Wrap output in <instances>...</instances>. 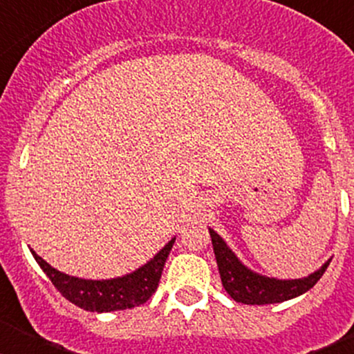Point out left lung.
<instances>
[{"label": "left lung", "instance_id": "left-lung-1", "mask_svg": "<svg viewBox=\"0 0 354 354\" xmlns=\"http://www.w3.org/2000/svg\"><path fill=\"white\" fill-rule=\"evenodd\" d=\"M209 234H211L214 257L218 262L225 290L230 298L236 299L237 303H245V305H271V303H282L296 298V296H301L317 283L331 261L328 259L317 271L308 277L296 278V280H278V278L259 274L246 268L237 259L236 253L228 248L220 234H216L212 228H209Z\"/></svg>", "mask_w": 354, "mask_h": 354}]
</instances>
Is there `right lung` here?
Returning a JSON list of instances; mask_svg holds the SVG:
<instances>
[{
  "instance_id": "right-lung-1",
  "label": "right lung",
  "mask_w": 354,
  "mask_h": 354,
  "mask_svg": "<svg viewBox=\"0 0 354 354\" xmlns=\"http://www.w3.org/2000/svg\"><path fill=\"white\" fill-rule=\"evenodd\" d=\"M174 243L175 237L156 253L154 259H150L147 264H143L133 273L109 278V280H84V278L71 277V274L55 270L33 250H31V255L39 262L44 273L48 274L53 286L60 290L62 296H65L68 301L83 310L113 312L143 305L156 292L162 268H165V262L170 255Z\"/></svg>"
}]
</instances>
